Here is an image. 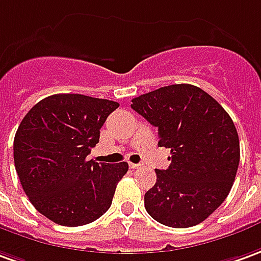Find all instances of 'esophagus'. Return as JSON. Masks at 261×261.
<instances>
[{
	"label": "esophagus",
	"instance_id": "esophagus-1",
	"mask_svg": "<svg viewBox=\"0 0 261 261\" xmlns=\"http://www.w3.org/2000/svg\"><path fill=\"white\" fill-rule=\"evenodd\" d=\"M129 168H130V169H139V168H141V165H139V163H129Z\"/></svg>",
	"mask_w": 261,
	"mask_h": 261
}]
</instances>
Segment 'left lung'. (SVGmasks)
<instances>
[{"instance_id":"obj_1","label":"left lung","mask_w":261,"mask_h":261,"mask_svg":"<svg viewBox=\"0 0 261 261\" xmlns=\"http://www.w3.org/2000/svg\"><path fill=\"white\" fill-rule=\"evenodd\" d=\"M132 109L159 130L170 165L156 169L145 209L156 222L183 229L202 223L229 195L240 162L239 135L229 113L195 85L159 88L132 99Z\"/></svg>"}]
</instances>
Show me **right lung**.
<instances>
[{"mask_svg":"<svg viewBox=\"0 0 261 261\" xmlns=\"http://www.w3.org/2000/svg\"><path fill=\"white\" fill-rule=\"evenodd\" d=\"M118 107L113 100L57 93L39 100L19 123L15 170L30 202L54 223L84 226L111 207L127 163H98L86 156Z\"/></svg>","mask_w":261,"mask_h":261,"instance_id":"obj_1","label":"right lung"}]
</instances>
